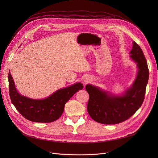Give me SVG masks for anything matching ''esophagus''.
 Returning <instances> with one entry per match:
<instances>
[{
  "instance_id": "1",
  "label": "esophagus",
  "mask_w": 158,
  "mask_h": 158,
  "mask_svg": "<svg viewBox=\"0 0 158 158\" xmlns=\"http://www.w3.org/2000/svg\"><path fill=\"white\" fill-rule=\"evenodd\" d=\"M90 80V79L89 78H85L84 79V84H86V83H88L89 81Z\"/></svg>"
}]
</instances>
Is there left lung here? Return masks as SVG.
Instances as JSON below:
<instances>
[{"label": "left lung", "mask_w": 158, "mask_h": 158, "mask_svg": "<svg viewBox=\"0 0 158 158\" xmlns=\"http://www.w3.org/2000/svg\"><path fill=\"white\" fill-rule=\"evenodd\" d=\"M131 58L138 66V74L132 86L121 95H114L91 84L85 86L89 94L87 109L95 121L114 125L127 120L135 114L144 102L149 78L146 59L140 46L133 42Z\"/></svg>", "instance_id": "8db88e82"}]
</instances>
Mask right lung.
Returning a JSON list of instances; mask_svg holds the SVG:
<instances>
[{
	"label": "right lung",
	"instance_id": "obj_1",
	"mask_svg": "<svg viewBox=\"0 0 158 158\" xmlns=\"http://www.w3.org/2000/svg\"><path fill=\"white\" fill-rule=\"evenodd\" d=\"M8 86L11 102L18 112L27 120L36 123H51L59 118L64 111L65 103L84 88L82 83H76L57 90L45 99H33L18 92L10 72Z\"/></svg>",
	"mask_w": 158,
	"mask_h": 158
}]
</instances>
